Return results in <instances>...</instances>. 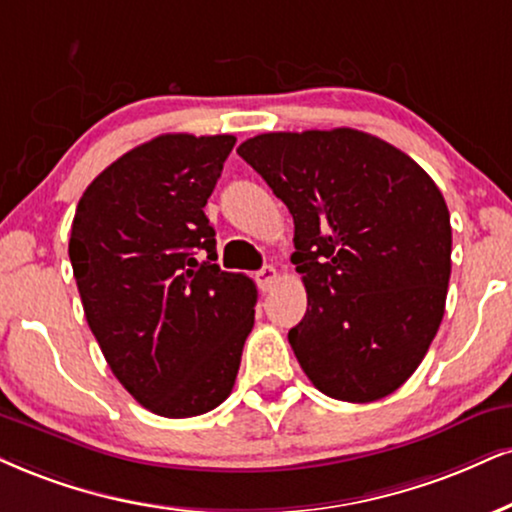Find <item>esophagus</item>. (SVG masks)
I'll return each instance as SVG.
<instances>
[{
  "label": "esophagus",
  "instance_id": "1",
  "mask_svg": "<svg viewBox=\"0 0 512 512\" xmlns=\"http://www.w3.org/2000/svg\"><path fill=\"white\" fill-rule=\"evenodd\" d=\"M275 280H277V270H275L273 266L261 268V270H258V273H256V282H258V287L263 289V292H268V289L275 285Z\"/></svg>",
  "mask_w": 512,
  "mask_h": 512
}]
</instances>
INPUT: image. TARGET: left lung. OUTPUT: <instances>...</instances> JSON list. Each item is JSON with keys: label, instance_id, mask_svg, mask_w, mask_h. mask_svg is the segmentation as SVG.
Returning <instances> with one entry per match:
<instances>
[{"label": "left lung", "instance_id": "1", "mask_svg": "<svg viewBox=\"0 0 512 512\" xmlns=\"http://www.w3.org/2000/svg\"><path fill=\"white\" fill-rule=\"evenodd\" d=\"M237 154L294 218L308 308L296 361L332 399L389 396L418 370L444 318L451 216L418 163L353 128L266 132Z\"/></svg>", "mask_w": 512, "mask_h": 512}]
</instances>
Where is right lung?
<instances>
[{"label":"right lung","instance_id":"obj_1","mask_svg":"<svg viewBox=\"0 0 512 512\" xmlns=\"http://www.w3.org/2000/svg\"><path fill=\"white\" fill-rule=\"evenodd\" d=\"M235 142L154 137L102 170L75 208L68 256L87 325L118 382L163 418L220 406L254 327L256 285L213 263L204 213Z\"/></svg>","mask_w":512,"mask_h":512}]
</instances>
